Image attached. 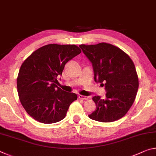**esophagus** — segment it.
Wrapping results in <instances>:
<instances>
[{
  "label": "esophagus",
  "mask_w": 156,
  "mask_h": 156,
  "mask_svg": "<svg viewBox=\"0 0 156 156\" xmlns=\"http://www.w3.org/2000/svg\"><path fill=\"white\" fill-rule=\"evenodd\" d=\"M78 98H79V99H80V100H88L89 99L88 96H83V95H79Z\"/></svg>",
  "instance_id": "34e87169"
}]
</instances>
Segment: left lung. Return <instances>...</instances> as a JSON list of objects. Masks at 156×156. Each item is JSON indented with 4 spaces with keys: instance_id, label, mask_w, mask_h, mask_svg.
Returning a JSON list of instances; mask_svg holds the SVG:
<instances>
[{
    "instance_id": "left-lung-1",
    "label": "left lung",
    "mask_w": 156,
    "mask_h": 156,
    "mask_svg": "<svg viewBox=\"0 0 156 156\" xmlns=\"http://www.w3.org/2000/svg\"><path fill=\"white\" fill-rule=\"evenodd\" d=\"M92 63L94 80L105 83L106 98L94 96L96 110L89 118L110 122L125 115L135 100L139 83L135 65L125 52L112 44L79 45Z\"/></svg>"
}]
</instances>
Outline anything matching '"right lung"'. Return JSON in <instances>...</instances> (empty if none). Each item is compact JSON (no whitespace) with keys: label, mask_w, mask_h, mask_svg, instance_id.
<instances>
[{"label":"right lung","mask_w":156,"mask_h":156,"mask_svg":"<svg viewBox=\"0 0 156 156\" xmlns=\"http://www.w3.org/2000/svg\"><path fill=\"white\" fill-rule=\"evenodd\" d=\"M81 53L75 44H49L34 51L21 65L17 78L20 101L34 120L44 124L65 118L77 95L56 85L68 61Z\"/></svg>","instance_id":"add662e5"}]
</instances>
